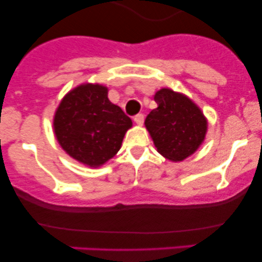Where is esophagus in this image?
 Returning a JSON list of instances; mask_svg holds the SVG:
<instances>
[{"instance_id":"esophagus-1","label":"esophagus","mask_w":262,"mask_h":262,"mask_svg":"<svg viewBox=\"0 0 262 262\" xmlns=\"http://www.w3.org/2000/svg\"><path fill=\"white\" fill-rule=\"evenodd\" d=\"M134 122L137 123L138 125H143V123H144V114H141V113L137 114V116L134 117Z\"/></svg>"}]
</instances>
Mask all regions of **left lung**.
Returning a JSON list of instances; mask_svg holds the SVG:
<instances>
[{
    "label": "left lung",
    "mask_w": 262,
    "mask_h": 262,
    "mask_svg": "<svg viewBox=\"0 0 262 262\" xmlns=\"http://www.w3.org/2000/svg\"><path fill=\"white\" fill-rule=\"evenodd\" d=\"M158 107L148 114L145 127L158 151L171 161H182L203 143L207 119L187 96L170 89L155 93Z\"/></svg>",
    "instance_id": "8db88e82"
}]
</instances>
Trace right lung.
<instances>
[{
	"label": "right lung",
	"mask_w": 262,
	"mask_h": 262,
	"mask_svg": "<svg viewBox=\"0 0 262 262\" xmlns=\"http://www.w3.org/2000/svg\"><path fill=\"white\" fill-rule=\"evenodd\" d=\"M53 125L66 154L87 166L98 167L118 152L133 123L121 107L108 100L106 86L82 83L66 93Z\"/></svg>",
	"instance_id": "1"
}]
</instances>
